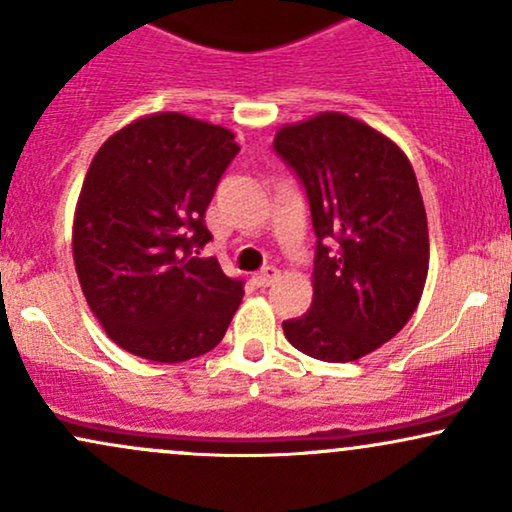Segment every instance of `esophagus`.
Returning <instances> with one entry per match:
<instances>
[{"label": "esophagus", "instance_id": "34e87169", "mask_svg": "<svg viewBox=\"0 0 512 512\" xmlns=\"http://www.w3.org/2000/svg\"><path fill=\"white\" fill-rule=\"evenodd\" d=\"M279 269L276 267H264L262 272H257L255 276H252V281H255V286H260V289H264V286H272L276 279H279Z\"/></svg>", "mask_w": 512, "mask_h": 512}]
</instances>
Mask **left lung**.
<instances>
[{
  "label": "left lung",
  "mask_w": 512,
  "mask_h": 512,
  "mask_svg": "<svg viewBox=\"0 0 512 512\" xmlns=\"http://www.w3.org/2000/svg\"><path fill=\"white\" fill-rule=\"evenodd\" d=\"M274 149L303 180L317 236L313 305L284 334L317 361H358L407 325L424 293L431 252L416 173L390 137L332 110L279 127Z\"/></svg>",
  "instance_id": "1"
}]
</instances>
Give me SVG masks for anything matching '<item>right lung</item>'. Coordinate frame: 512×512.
Instances as JSON below:
<instances>
[{
    "label": "right lung",
    "instance_id": "1",
    "mask_svg": "<svg viewBox=\"0 0 512 512\" xmlns=\"http://www.w3.org/2000/svg\"><path fill=\"white\" fill-rule=\"evenodd\" d=\"M236 134L182 113L117 129L93 156L74 211L72 252L88 308L134 356L180 363L214 349L243 301V281L197 257Z\"/></svg>",
    "mask_w": 512,
    "mask_h": 512
}]
</instances>
